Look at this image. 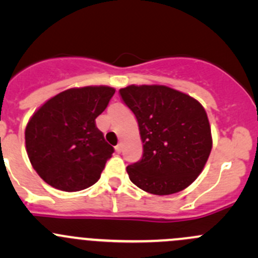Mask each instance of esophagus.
Listing matches in <instances>:
<instances>
[{
    "label": "esophagus",
    "mask_w": 258,
    "mask_h": 258,
    "mask_svg": "<svg viewBox=\"0 0 258 258\" xmlns=\"http://www.w3.org/2000/svg\"><path fill=\"white\" fill-rule=\"evenodd\" d=\"M114 150H116L117 153H121V151H122V145L118 144V145L116 146V147H114Z\"/></svg>",
    "instance_id": "1"
}]
</instances>
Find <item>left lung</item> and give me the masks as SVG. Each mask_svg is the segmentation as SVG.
I'll use <instances>...</instances> for the list:
<instances>
[{"label": "left lung", "mask_w": 258, "mask_h": 258, "mask_svg": "<svg viewBox=\"0 0 258 258\" xmlns=\"http://www.w3.org/2000/svg\"><path fill=\"white\" fill-rule=\"evenodd\" d=\"M119 96L139 122L141 160L127 166L128 177L150 194L172 195L204 170L212 148L207 113L191 96L166 86H128Z\"/></svg>", "instance_id": "1"}]
</instances>
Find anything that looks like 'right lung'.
I'll return each mask as SVG.
<instances>
[{
	"instance_id": "1",
	"label": "right lung",
	"mask_w": 258,
	"mask_h": 258,
	"mask_svg": "<svg viewBox=\"0 0 258 258\" xmlns=\"http://www.w3.org/2000/svg\"><path fill=\"white\" fill-rule=\"evenodd\" d=\"M114 88L88 86L58 93L31 117L25 132L33 168L49 186L75 192L98 181L113 147L96 127Z\"/></svg>"
}]
</instances>
